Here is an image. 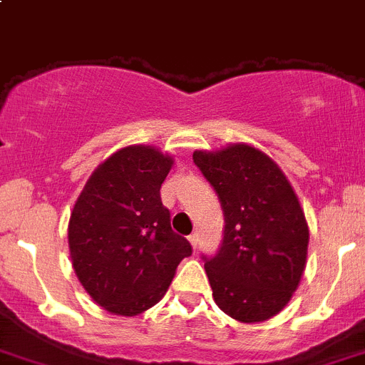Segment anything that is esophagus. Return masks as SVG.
Returning <instances> with one entry per match:
<instances>
[{
  "label": "esophagus",
  "mask_w": 365,
  "mask_h": 365,
  "mask_svg": "<svg viewBox=\"0 0 365 365\" xmlns=\"http://www.w3.org/2000/svg\"><path fill=\"white\" fill-rule=\"evenodd\" d=\"M189 242H190V245H192V249L196 251V249H198V244H200V236L196 235V232H195V235H190Z\"/></svg>",
  "instance_id": "34e87169"
}]
</instances>
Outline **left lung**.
Listing matches in <instances>:
<instances>
[{
	"label": "left lung",
	"mask_w": 365,
	"mask_h": 365,
	"mask_svg": "<svg viewBox=\"0 0 365 365\" xmlns=\"http://www.w3.org/2000/svg\"><path fill=\"white\" fill-rule=\"evenodd\" d=\"M223 211V238L202 255L216 305L238 322L284 309L300 284L309 229L293 187L267 154L249 145L192 154Z\"/></svg>",
	"instance_id": "8db88e82"
}]
</instances>
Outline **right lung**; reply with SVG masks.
<instances>
[{
  "label": "right lung",
  "instance_id": "right-lung-1",
  "mask_svg": "<svg viewBox=\"0 0 365 365\" xmlns=\"http://www.w3.org/2000/svg\"><path fill=\"white\" fill-rule=\"evenodd\" d=\"M173 158L145 145L118 150L85 183L68 223L74 271L93 300L134 317L158 304L192 255L170 227L160 187Z\"/></svg>",
  "mask_w": 365,
  "mask_h": 365
}]
</instances>
